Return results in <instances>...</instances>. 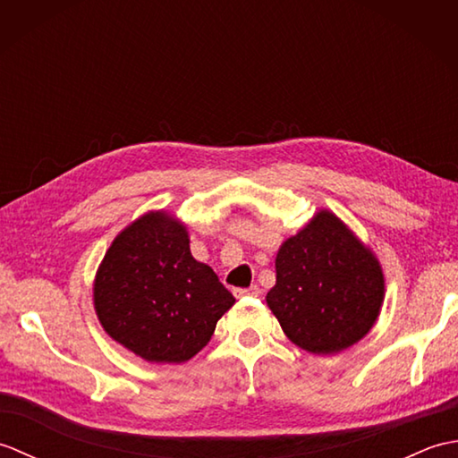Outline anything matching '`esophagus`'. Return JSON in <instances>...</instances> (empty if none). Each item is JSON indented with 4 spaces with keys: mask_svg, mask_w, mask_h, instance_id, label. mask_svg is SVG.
<instances>
[{
    "mask_svg": "<svg viewBox=\"0 0 458 458\" xmlns=\"http://www.w3.org/2000/svg\"><path fill=\"white\" fill-rule=\"evenodd\" d=\"M261 293V289L258 285H251V287H240V289H234V295L238 299L242 297H258Z\"/></svg>",
    "mask_w": 458,
    "mask_h": 458,
    "instance_id": "1",
    "label": "esophagus"
}]
</instances>
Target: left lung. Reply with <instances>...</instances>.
Masks as SVG:
<instances>
[{
  "label": "left lung",
  "instance_id": "obj_1",
  "mask_svg": "<svg viewBox=\"0 0 458 458\" xmlns=\"http://www.w3.org/2000/svg\"><path fill=\"white\" fill-rule=\"evenodd\" d=\"M266 301L281 328L307 352L335 354L376 323L384 276L372 251L333 212L320 210L276 258Z\"/></svg>",
  "mask_w": 458,
  "mask_h": 458
}]
</instances>
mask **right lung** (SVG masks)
Returning <instances> with one entry per match:
<instances>
[{
  "label": "right lung",
  "mask_w": 458,
  "mask_h": 458,
  "mask_svg": "<svg viewBox=\"0 0 458 458\" xmlns=\"http://www.w3.org/2000/svg\"><path fill=\"white\" fill-rule=\"evenodd\" d=\"M234 303L218 276L192 258L187 228L165 212L145 214L112 242L94 284L106 333L157 364L192 358Z\"/></svg>",
  "instance_id": "add662e5"
}]
</instances>
